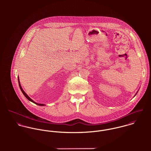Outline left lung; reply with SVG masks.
<instances>
[{
  "mask_svg": "<svg viewBox=\"0 0 151 151\" xmlns=\"http://www.w3.org/2000/svg\"><path fill=\"white\" fill-rule=\"evenodd\" d=\"M137 93H136V94H135V95H137Z\"/></svg>",
  "mask_w": 151,
  "mask_h": 151,
  "instance_id": "left-lung-1",
  "label": "left lung"
}]
</instances>
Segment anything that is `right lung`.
<instances>
[{
  "label": "right lung",
  "instance_id": "obj_1",
  "mask_svg": "<svg viewBox=\"0 0 151 151\" xmlns=\"http://www.w3.org/2000/svg\"><path fill=\"white\" fill-rule=\"evenodd\" d=\"M18 80H19V86H20V89H21V91H22V93L24 94V95L26 97V98L28 99V100H29V101H31V102H32V103H34V104H36V105H39V106H45V104H38V103H37V102H34L32 99H31L29 97V96L24 92V91L23 90V89L22 88V86H21V84H20V80H19V78L18 77Z\"/></svg>",
  "mask_w": 151,
  "mask_h": 151
}]
</instances>
